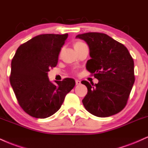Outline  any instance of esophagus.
I'll use <instances>...</instances> for the list:
<instances>
[{"instance_id": "34e87169", "label": "esophagus", "mask_w": 148, "mask_h": 148, "mask_svg": "<svg viewBox=\"0 0 148 148\" xmlns=\"http://www.w3.org/2000/svg\"><path fill=\"white\" fill-rule=\"evenodd\" d=\"M75 84H76V85L81 84V81L78 80V79H76V80H75Z\"/></svg>"}]
</instances>
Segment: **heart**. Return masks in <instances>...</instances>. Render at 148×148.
Here are the masks:
<instances>
[{
  "label": "heart",
  "instance_id": "obj_1",
  "mask_svg": "<svg viewBox=\"0 0 148 148\" xmlns=\"http://www.w3.org/2000/svg\"><path fill=\"white\" fill-rule=\"evenodd\" d=\"M82 42H81V41H77L75 43V46H77V45H80V44H82Z\"/></svg>",
  "mask_w": 148,
  "mask_h": 148
}]
</instances>
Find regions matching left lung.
<instances>
[{
	"label": "left lung",
	"mask_w": 148,
	"mask_h": 148,
	"mask_svg": "<svg viewBox=\"0 0 148 148\" xmlns=\"http://www.w3.org/2000/svg\"><path fill=\"white\" fill-rule=\"evenodd\" d=\"M76 38L84 40L91 59L86 68L98 84L82 81L87 87L82 100L85 109L98 117L118 114L125 107L134 83V60L124 45L103 33L88 32Z\"/></svg>",
	"instance_id": "8db88e82"
}]
</instances>
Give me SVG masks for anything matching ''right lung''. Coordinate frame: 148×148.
<instances>
[{"label": "right lung", "instance_id": "add662e5", "mask_svg": "<svg viewBox=\"0 0 148 148\" xmlns=\"http://www.w3.org/2000/svg\"><path fill=\"white\" fill-rule=\"evenodd\" d=\"M68 34H40L21 45L12 60L10 84L18 104L36 119H46L60 109L73 88L72 78L51 82L48 72L55 67Z\"/></svg>", "mask_w": 148, "mask_h": 148}]
</instances>
